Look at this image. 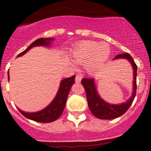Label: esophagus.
I'll return each instance as SVG.
<instances>
[{
    "instance_id": "obj_1",
    "label": "esophagus",
    "mask_w": 151,
    "mask_h": 151,
    "mask_svg": "<svg viewBox=\"0 0 151 151\" xmlns=\"http://www.w3.org/2000/svg\"><path fill=\"white\" fill-rule=\"evenodd\" d=\"M81 80H82L81 75H79V74H77V75L76 76V77H75V82H76V83H80V82H81Z\"/></svg>"
}]
</instances>
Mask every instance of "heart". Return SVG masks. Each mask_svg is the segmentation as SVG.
<instances>
[{
    "instance_id": "heart-1",
    "label": "heart",
    "mask_w": 151,
    "mask_h": 151,
    "mask_svg": "<svg viewBox=\"0 0 151 151\" xmlns=\"http://www.w3.org/2000/svg\"><path fill=\"white\" fill-rule=\"evenodd\" d=\"M110 55V49L104 42L83 41L74 46L71 60L77 64H85L89 72H95L105 66Z\"/></svg>"
}]
</instances>
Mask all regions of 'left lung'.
<instances>
[{"instance_id": "8db88e82", "label": "left lung", "mask_w": 151, "mask_h": 151, "mask_svg": "<svg viewBox=\"0 0 151 151\" xmlns=\"http://www.w3.org/2000/svg\"><path fill=\"white\" fill-rule=\"evenodd\" d=\"M122 58L126 59L130 62L132 68H133L134 72L133 92H132V96L126 102H123L120 104H112L107 103L101 98L99 94L97 92L93 78H83L81 81L82 85H83L85 92H86L87 101H88L90 110L94 116L99 119L111 120L123 115L128 110L129 106L132 105L135 98V96H136L137 66L134 61L132 57L129 53H123V54L118 55L117 56H115L114 60Z\"/></svg>"}]
</instances>
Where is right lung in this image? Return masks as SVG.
Returning a JSON list of instances; mask_svg holds the SVG:
<instances>
[{"mask_svg": "<svg viewBox=\"0 0 151 151\" xmlns=\"http://www.w3.org/2000/svg\"><path fill=\"white\" fill-rule=\"evenodd\" d=\"M52 41H54V39H52V38H46V39L41 38V39H38L37 40L33 42L26 50H24L22 52L19 53L17 57L22 56L27 52H28L30 49L34 47L50 46L51 42ZM8 79L9 80V72ZM74 79H75V75L68 77V78H66L60 81V87H59V89L55 97L52 100V101L48 106H46L45 109L36 112H24V111L19 109V108H18V109L21 112V114L23 115L28 119L39 123L53 122L62 115V112H63L65 106H66L68 93H69L71 86L75 83Z\"/></svg>", "mask_w": 151, "mask_h": 151, "instance_id": "obj_1", "label": "right lung"}]
</instances>
